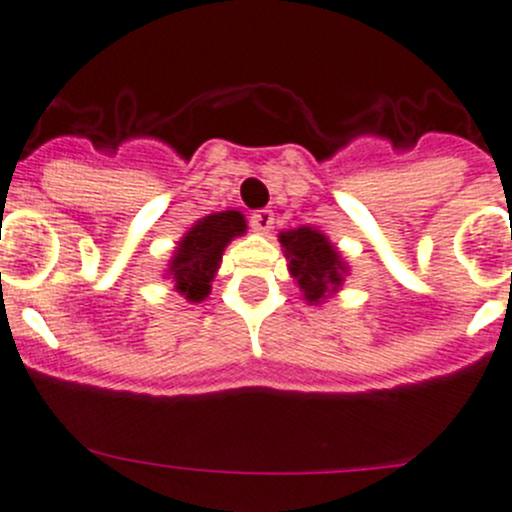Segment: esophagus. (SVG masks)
I'll return each mask as SVG.
<instances>
[{"label":"esophagus","mask_w":512,"mask_h":512,"mask_svg":"<svg viewBox=\"0 0 512 512\" xmlns=\"http://www.w3.org/2000/svg\"><path fill=\"white\" fill-rule=\"evenodd\" d=\"M273 211L268 209H258L251 214V229L256 231V234H268V231L273 229Z\"/></svg>","instance_id":"esophagus-1"}]
</instances>
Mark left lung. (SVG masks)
<instances>
[{
    "instance_id": "8db88e82",
    "label": "left lung",
    "mask_w": 512,
    "mask_h": 512,
    "mask_svg": "<svg viewBox=\"0 0 512 512\" xmlns=\"http://www.w3.org/2000/svg\"><path fill=\"white\" fill-rule=\"evenodd\" d=\"M278 241L286 254L288 271L301 288L306 303L318 306L343 286L348 266L326 234L311 226H301V229L281 231Z\"/></svg>"
}]
</instances>
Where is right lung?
Wrapping results in <instances>:
<instances>
[{
  "label": "right lung",
  "instance_id": "right-lung-1",
  "mask_svg": "<svg viewBox=\"0 0 512 512\" xmlns=\"http://www.w3.org/2000/svg\"><path fill=\"white\" fill-rule=\"evenodd\" d=\"M241 234H246V219L239 211L209 214L186 231L166 268V276L186 301L201 303L209 296L224 249Z\"/></svg>",
  "mask_w": 512,
  "mask_h": 512
}]
</instances>
